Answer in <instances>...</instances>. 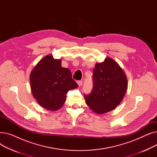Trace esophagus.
<instances>
[{
  "mask_svg": "<svg viewBox=\"0 0 157 157\" xmlns=\"http://www.w3.org/2000/svg\"><path fill=\"white\" fill-rule=\"evenodd\" d=\"M77 83L80 86L82 85V84H83V82H82L81 81H77Z\"/></svg>",
  "mask_w": 157,
  "mask_h": 157,
  "instance_id": "obj_1",
  "label": "esophagus"
}]
</instances>
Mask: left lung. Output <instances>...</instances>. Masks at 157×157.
<instances>
[{"label": "left lung", "mask_w": 157, "mask_h": 157, "mask_svg": "<svg viewBox=\"0 0 157 157\" xmlns=\"http://www.w3.org/2000/svg\"><path fill=\"white\" fill-rule=\"evenodd\" d=\"M94 87L85 95L86 104L93 112L104 114L113 110L124 97L128 86L125 73L110 57L97 63L94 69Z\"/></svg>", "instance_id": "left-lung-1"}]
</instances>
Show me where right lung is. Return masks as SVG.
<instances>
[{"label":"right lung","mask_w":157,"mask_h":157,"mask_svg":"<svg viewBox=\"0 0 157 157\" xmlns=\"http://www.w3.org/2000/svg\"><path fill=\"white\" fill-rule=\"evenodd\" d=\"M60 59L48 55L37 63L30 75L33 96L41 107L49 111L60 109L68 91L78 87L71 71L62 67Z\"/></svg>","instance_id":"add662e5"}]
</instances>
